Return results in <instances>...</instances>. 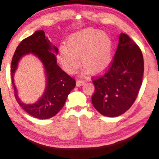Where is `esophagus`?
<instances>
[{
  "label": "esophagus",
  "instance_id": "obj_1",
  "mask_svg": "<svg viewBox=\"0 0 159 159\" xmlns=\"http://www.w3.org/2000/svg\"><path fill=\"white\" fill-rule=\"evenodd\" d=\"M85 84V81H82V80H77L76 81V86H81Z\"/></svg>",
  "mask_w": 159,
  "mask_h": 159
}]
</instances>
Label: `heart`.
<instances>
[{
	"instance_id": "heart-1",
	"label": "heart",
	"mask_w": 159,
	"mask_h": 159,
	"mask_svg": "<svg viewBox=\"0 0 159 159\" xmlns=\"http://www.w3.org/2000/svg\"><path fill=\"white\" fill-rule=\"evenodd\" d=\"M113 42L108 33L93 28H86L70 35L67 46L60 45L59 60L64 70L74 73L80 65L85 71L99 73L104 71L113 60Z\"/></svg>"
}]
</instances>
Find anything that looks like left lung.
<instances>
[{"instance_id":"1","label":"left lung","mask_w":159,"mask_h":159,"mask_svg":"<svg viewBox=\"0 0 159 159\" xmlns=\"http://www.w3.org/2000/svg\"><path fill=\"white\" fill-rule=\"evenodd\" d=\"M143 57L138 46L125 33L119 41L111 67L93 79L92 104L102 115L116 117L130 108L143 83Z\"/></svg>"}]
</instances>
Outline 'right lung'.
I'll list each match as a JSON object with an SVG mask.
<instances>
[{
	"instance_id": "right-lung-1",
	"label": "right lung",
	"mask_w": 159,
	"mask_h": 159,
	"mask_svg": "<svg viewBox=\"0 0 159 159\" xmlns=\"http://www.w3.org/2000/svg\"><path fill=\"white\" fill-rule=\"evenodd\" d=\"M57 47L46 37L45 32L38 30L19 44L12 58L11 76L15 98L25 111L39 119H48L56 115L64 106L67 96L75 86V80L57 65ZM29 54L36 56L43 65L46 86L42 96L35 103L27 104L18 97L13 78L20 59Z\"/></svg>"
}]
</instances>
